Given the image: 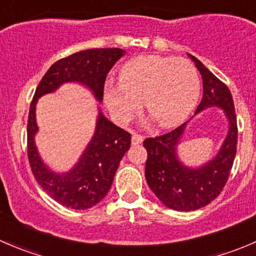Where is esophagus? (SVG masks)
Returning a JSON list of instances; mask_svg holds the SVG:
<instances>
[{
    "instance_id": "1",
    "label": "esophagus",
    "mask_w": 256,
    "mask_h": 256,
    "mask_svg": "<svg viewBox=\"0 0 256 256\" xmlns=\"http://www.w3.org/2000/svg\"><path fill=\"white\" fill-rule=\"evenodd\" d=\"M131 141H132L134 144H138L144 141V136L138 135V134L136 132H132V138H131Z\"/></svg>"
}]
</instances>
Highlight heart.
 Here are the masks:
<instances>
[{"instance_id": "1", "label": "heart", "mask_w": 256, "mask_h": 256, "mask_svg": "<svg viewBox=\"0 0 256 256\" xmlns=\"http://www.w3.org/2000/svg\"><path fill=\"white\" fill-rule=\"evenodd\" d=\"M200 90V76L190 60L144 56L122 66L120 84L106 85L104 99L118 122L131 120L144 102L150 118L160 126L168 128L192 112Z\"/></svg>"}]
</instances>
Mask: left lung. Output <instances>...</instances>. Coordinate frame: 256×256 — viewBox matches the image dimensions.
<instances>
[{
  "label": "left lung",
  "instance_id": "obj_1",
  "mask_svg": "<svg viewBox=\"0 0 256 256\" xmlns=\"http://www.w3.org/2000/svg\"><path fill=\"white\" fill-rule=\"evenodd\" d=\"M188 56L194 62L203 80V98L196 114L212 106L220 108L229 120V130L216 156L197 168L184 166L176 152L188 121L164 135L144 141L147 151L144 167L147 184L166 207L180 212L204 207L220 194L230 174L238 142L236 115L230 90L196 56Z\"/></svg>",
  "mask_w": 256,
  "mask_h": 256
}]
</instances>
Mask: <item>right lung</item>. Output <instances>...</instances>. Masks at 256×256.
<instances>
[{
	"label": "right lung",
	"mask_w": 256,
	"mask_h": 256,
	"mask_svg": "<svg viewBox=\"0 0 256 256\" xmlns=\"http://www.w3.org/2000/svg\"><path fill=\"white\" fill-rule=\"evenodd\" d=\"M125 54L120 48L86 49L59 59L44 74L30 102L27 124V154L36 180L49 197L72 209L94 207L109 192L118 164L131 144L128 131L114 125L102 112L96 130L82 152L78 164L68 172L50 171L40 157L34 144L38 131L36 104L42 95L53 92L64 82H80L94 92L102 102L108 73Z\"/></svg>",
	"instance_id": "obj_1"
}]
</instances>
